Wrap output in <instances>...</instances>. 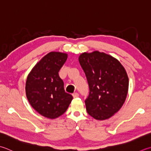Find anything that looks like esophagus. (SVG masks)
I'll list each match as a JSON object with an SVG mask.
<instances>
[{
  "label": "esophagus",
  "instance_id": "1",
  "mask_svg": "<svg viewBox=\"0 0 151 151\" xmlns=\"http://www.w3.org/2000/svg\"><path fill=\"white\" fill-rule=\"evenodd\" d=\"M73 96L74 98H76V97H78V93H74L73 94Z\"/></svg>",
  "mask_w": 151,
  "mask_h": 151
}]
</instances>
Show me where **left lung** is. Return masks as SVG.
Here are the masks:
<instances>
[{
    "label": "left lung",
    "mask_w": 151,
    "mask_h": 151,
    "mask_svg": "<svg viewBox=\"0 0 151 151\" xmlns=\"http://www.w3.org/2000/svg\"><path fill=\"white\" fill-rule=\"evenodd\" d=\"M78 61L90 88L85 101L88 113L96 120L109 119L122 107L128 94L124 67L117 59L99 51L82 53Z\"/></svg>",
    "instance_id": "obj_1"
}]
</instances>
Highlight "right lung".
<instances>
[{
  "label": "right lung",
  "mask_w": 151,
  "mask_h": 151,
  "mask_svg": "<svg viewBox=\"0 0 151 151\" xmlns=\"http://www.w3.org/2000/svg\"><path fill=\"white\" fill-rule=\"evenodd\" d=\"M67 57L66 53L50 52L27 77V98L35 111L48 119H57L65 113L73 100V96L65 91L64 83L58 75Z\"/></svg>",
  "instance_id": "obj_1"
}]
</instances>
